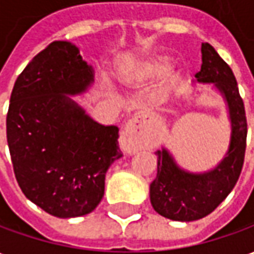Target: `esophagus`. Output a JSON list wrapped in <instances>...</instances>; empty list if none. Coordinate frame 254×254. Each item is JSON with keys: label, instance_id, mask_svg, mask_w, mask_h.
Returning a JSON list of instances; mask_svg holds the SVG:
<instances>
[{"label": "esophagus", "instance_id": "34e87169", "mask_svg": "<svg viewBox=\"0 0 254 254\" xmlns=\"http://www.w3.org/2000/svg\"><path fill=\"white\" fill-rule=\"evenodd\" d=\"M144 122H145V117L143 114H134L125 124L120 143H121V148L127 154H136L137 151L145 147V141L141 134Z\"/></svg>", "mask_w": 254, "mask_h": 254}]
</instances>
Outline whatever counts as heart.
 <instances>
[{
	"instance_id": "b5f03b06",
	"label": "heart",
	"mask_w": 254,
	"mask_h": 254,
	"mask_svg": "<svg viewBox=\"0 0 254 254\" xmlns=\"http://www.w3.org/2000/svg\"><path fill=\"white\" fill-rule=\"evenodd\" d=\"M171 63L170 56L158 54L152 57L129 60L120 66V78L129 87H136L158 77Z\"/></svg>"
}]
</instances>
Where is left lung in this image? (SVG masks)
<instances>
[{
	"label": "left lung",
	"mask_w": 254,
	"mask_h": 254,
	"mask_svg": "<svg viewBox=\"0 0 254 254\" xmlns=\"http://www.w3.org/2000/svg\"><path fill=\"white\" fill-rule=\"evenodd\" d=\"M201 69L194 77L197 83H212L223 95L229 109L231 137L223 159L205 173L181 169L169 149L155 152L158 174L149 187L151 204L159 215L178 222L197 220L212 212L235 187L245 158L248 124L234 73L209 43L201 45Z\"/></svg>",
	"instance_id": "left-lung-1"
}]
</instances>
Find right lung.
<instances>
[{
	"mask_svg": "<svg viewBox=\"0 0 254 254\" xmlns=\"http://www.w3.org/2000/svg\"><path fill=\"white\" fill-rule=\"evenodd\" d=\"M94 83V69L70 42L56 41L20 73L10 95L6 138L25 197L57 218L92 212L106 171L122 152L118 127L94 121L67 95Z\"/></svg>",
	"mask_w": 254,
	"mask_h": 254,
	"instance_id": "obj_1",
	"label": "right lung"
}]
</instances>
